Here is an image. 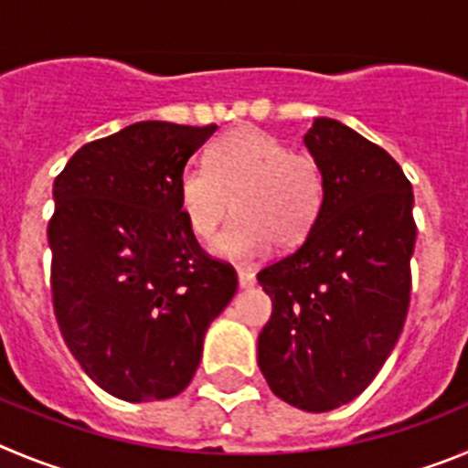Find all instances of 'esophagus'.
Listing matches in <instances>:
<instances>
[{"instance_id": "obj_1", "label": "esophagus", "mask_w": 468, "mask_h": 468, "mask_svg": "<svg viewBox=\"0 0 468 468\" xmlns=\"http://www.w3.org/2000/svg\"><path fill=\"white\" fill-rule=\"evenodd\" d=\"M238 284H239V289H251V286L256 284V275L251 271H247V268H239Z\"/></svg>"}]
</instances>
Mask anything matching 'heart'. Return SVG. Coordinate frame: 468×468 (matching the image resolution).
Returning a JSON list of instances; mask_svg holds the SVG:
<instances>
[{
	"mask_svg": "<svg viewBox=\"0 0 468 468\" xmlns=\"http://www.w3.org/2000/svg\"><path fill=\"white\" fill-rule=\"evenodd\" d=\"M179 207L200 242H212L229 218L238 217L214 244L226 261H256L272 250L298 247L317 226L326 179L313 155L293 154L275 134L235 128L207 151L205 167L179 175Z\"/></svg>",
	"mask_w": 468,
	"mask_h": 468,
	"instance_id": "heart-1",
	"label": "heart"
}]
</instances>
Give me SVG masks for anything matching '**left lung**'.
<instances>
[{"instance_id":"obj_1","label":"left lung","mask_w":468,"mask_h":468,"mask_svg":"<svg viewBox=\"0 0 468 468\" xmlns=\"http://www.w3.org/2000/svg\"><path fill=\"white\" fill-rule=\"evenodd\" d=\"M307 151L326 179L317 226L259 272L272 301L259 368L275 397L307 412L356 399L391 355L410 303L412 186L399 163L334 119Z\"/></svg>"}]
</instances>
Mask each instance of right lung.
Returning <instances> with one entry per match:
<instances>
[{"instance_id": "add662e5", "label": "right lung", "mask_w": 468, "mask_h": 468, "mask_svg": "<svg viewBox=\"0 0 468 468\" xmlns=\"http://www.w3.org/2000/svg\"><path fill=\"white\" fill-rule=\"evenodd\" d=\"M214 130L140 121L81 146L53 184L58 326L83 373L123 401L186 389L238 289L233 268L200 250L176 193Z\"/></svg>"}]
</instances>
